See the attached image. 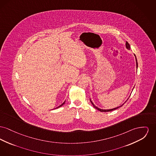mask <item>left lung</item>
Here are the masks:
<instances>
[{
    "instance_id": "8db88e82",
    "label": "left lung",
    "mask_w": 156,
    "mask_h": 156,
    "mask_svg": "<svg viewBox=\"0 0 156 156\" xmlns=\"http://www.w3.org/2000/svg\"><path fill=\"white\" fill-rule=\"evenodd\" d=\"M126 48H127V49H130V46H129V44L128 43V42H126ZM135 56H136V55H135ZM136 65H137V68H138V64H137V58H136ZM91 101V100H90ZM91 102L92 104L93 105V107L95 108H96L97 110H99V111H100L101 112H108V111H113V110H116V109H117V108H119V107H122L124 104H122V105H121V106H119V107H116V108H113V109H110V110H102V109H100V108H98L97 107H96L94 104H93V102Z\"/></svg>"
}]
</instances>
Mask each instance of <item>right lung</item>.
Instances as JSON below:
<instances>
[{
	"label": "right lung",
	"mask_w": 156,
	"mask_h": 156,
	"mask_svg": "<svg viewBox=\"0 0 156 156\" xmlns=\"http://www.w3.org/2000/svg\"><path fill=\"white\" fill-rule=\"evenodd\" d=\"M65 102V101H64V102H63V103H62V104H61V105H59V107H57V108H59V107H61V106H62V105H64V104Z\"/></svg>",
	"instance_id": "obj_1"
}]
</instances>
